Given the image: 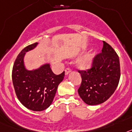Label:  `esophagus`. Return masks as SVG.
I'll return each mask as SVG.
<instances>
[{
  "mask_svg": "<svg viewBox=\"0 0 132 132\" xmlns=\"http://www.w3.org/2000/svg\"><path fill=\"white\" fill-rule=\"evenodd\" d=\"M70 72H71L70 68H67L65 70V74H66V75H68V74H69Z\"/></svg>",
  "mask_w": 132,
  "mask_h": 132,
  "instance_id": "1",
  "label": "esophagus"
}]
</instances>
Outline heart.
Returning a JSON list of instances; mask_svg holds the SVG:
<instances>
[{"mask_svg":"<svg viewBox=\"0 0 132 132\" xmlns=\"http://www.w3.org/2000/svg\"><path fill=\"white\" fill-rule=\"evenodd\" d=\"M94 55V53H90L84 56L83 58H82L79 60L80 66L82 68H88L90 67L92 64Z\"/></svg>","mask_w":132,"mask_h":132,"instance_id":"heart-1","label":"heart"}]
</instances>
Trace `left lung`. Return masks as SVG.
<instances>
[{
    "mask_svg": "<svg viewBox=\"0 0 132 132\" xmlns=\"http://www.w3.org/2000/svg\"><path fill=\"white\" fill-rule=\"evenodd\" d=\"M82 82L78 92L88 105H98L106 102L118 85L120 78L119 57L110 44L103 41L101 53L93 58L92 67L87 70H78Z\"/></svg>",
    "mask_w": 132,
    "mask_h": 132,
    "instance_id": "obj_1",
    "label": "left lung"
}]
</instances>
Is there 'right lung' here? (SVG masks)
<instances>
[{"label": "right lung", "instance_id": "add662e5", "mask_svg": "<svg viewBox=\"0 0 132 132\" xmlns=\"http://www.w3.org/2000/svg\"><path fill=\"white\" fill-rule=\"evenodd\" d=\"M37 44L36 42L28 45L19 53L14 63L12 78L16 95L21 104L29 110L40 112L51 105L65 72L64 71L62 74L56 75L49 64L34 70L25 68V54L34 49Z\"/></svg>", "mask_w": 132, "mask_h": 132}]
</instances>
